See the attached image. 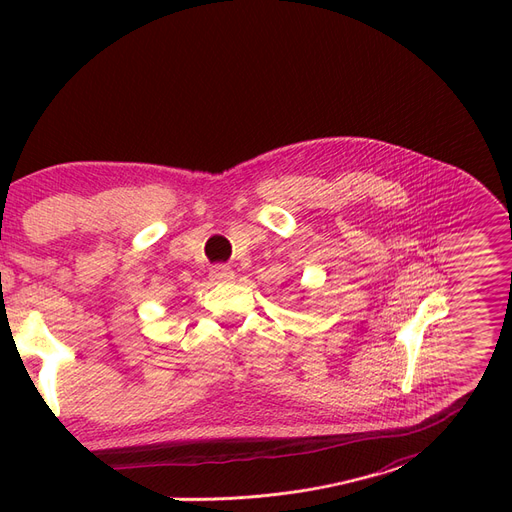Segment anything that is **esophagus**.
Returning <instances> with one entry per match:
<instances>
[{
  "instance_id": "1",
  "label": "esophagus",
  "mask_w": 512,
  "mask_h": 512,
  "mask_svg": "<svg viewBox=\"0 0 512 512\" xmlns=\"http://www.w3.org/2000/svg\"><path fill=\"white\" fill-rule=\"evenodd\" d=\"M208 278H211L213 282H230V280H234V270L227 266H215L211 270V274H208Z\"/></svg>"
}]
</instances>
